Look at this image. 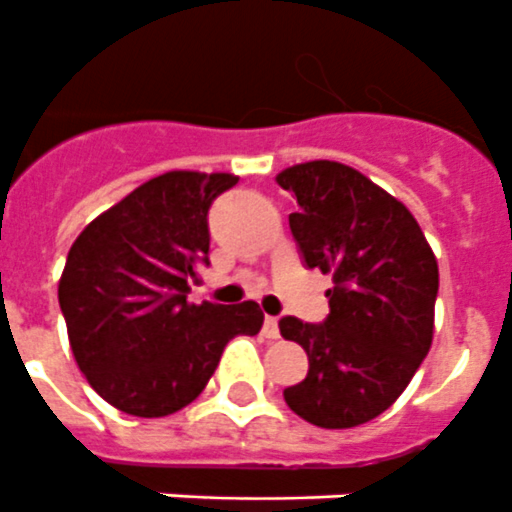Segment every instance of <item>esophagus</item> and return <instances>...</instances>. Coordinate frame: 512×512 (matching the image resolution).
<instances>
[{
	"label": "esophagus",
	"mask_w": 512,
	"mask_h": 512,
	"mask_svg": "<svg viewBox=\"0 0 512 512\" xmlns=\"http://www.w3.org/2000/svg\"><path fill=\"white\" fill-rule=\"evenodd\" d=\"M264 335H267V338H272V341H275V338H280L277 317H267V320H264Z\"/></svg>",
	"instance_id": "34e87169"
}]
</instances>
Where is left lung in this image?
<instances>
[{
    "mask_svg": "<svg viewBox=\"0 0 512 512\" xmlns=\"http://www.w3.org/2000/svg\"><path fill=\"white\" fill-rule=\"evenodd\" d=\"M277 185L298 200L288 222L304 264L333 275L325 322L280 320L309 357L282 396L306 423L354 428L402 396L431 349L439 264L407 206L351 166L298 163Z\"/></svg>",
    "mask_w": 512,
    "mask_h": 512,
    "instance_id": "left-lung-1",
    "label": "left lung"
}]
</instances>
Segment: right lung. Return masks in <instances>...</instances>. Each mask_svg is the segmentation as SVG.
Returning <instances> with one entry per match:
<instances>
[{"label": "right lung", "mask_w": 512, "mask_h": 512, "mask_svg": "<svg viewBox=\"0 0 512 512\" xmlns=\"http://www.w3.org/2000/svg\"><path fill=\"white\" fill-rule=\"evenodd\" d=\"M235 174L166 171L84 227L68 251L57 298L89 386L134 418L195 402L235 335H256V301L190 304L208 264V208Z\"/></svg>", "instance_id": "right-lung-1"}]
</instances>
